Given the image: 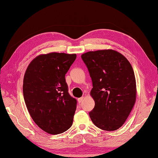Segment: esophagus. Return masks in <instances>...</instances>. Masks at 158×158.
I'll return each mask as SVG.
<instances>
[{"label":"esophagus","instance_id":"esophagus-1","mask_svg":"<svg viewBox=\"0 0 158 158\" xmlns=\"http://www.w3.org/2000/svg\"><path fill=\"white\" fill-rule=\"evenodd\" d=\"M83 100H84V98H83V97H81V98H78V102H79V103L82 102L83 101Z\"/></svg>","mask_w":158,"mask_h":158}]
</instances>
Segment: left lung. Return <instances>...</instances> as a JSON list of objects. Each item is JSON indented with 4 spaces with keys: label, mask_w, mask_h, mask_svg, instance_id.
I'll use <instances>...</instances> for the list:
<instances>
[{
    "label": "left lung",
    "mask_w": 158,
    "mask_h": 158,
    "mask_svg": "<svg viewBox=\"0 0 158 158\" xmlns=\"http://www.w3.org/2000/svg\"><path fill=\"white\" fill-rule=\"evenodd\" d=\"M92 78L90 95L95 102L89 115L100 129L113 131L125 123L135 105L136 85L128 60L113 49L97 50L81 55Z\"/></svg>",
    "instance_id": "obj_1"
}]
</instances>
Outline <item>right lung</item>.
<instances>
[{"label": "right lung", "instance_id": "right-lung-1", "mask_svg": "<svg viewBox=\"0 0 158 158\" xmlns=\"http://www.w3.org/2000/svg\"><path fill=\"white\" fill-rule=\"evenodd\" d=\"M77 55L52 52L29 64L23 77V94L32 119L40 128L58 135L71 127L77 100L70 96L65 75Z\"/></svg>", "mask_w": 158, "mask_h": 158}]
</instances>
